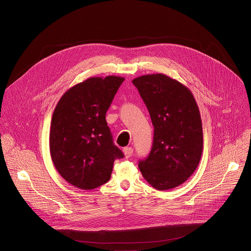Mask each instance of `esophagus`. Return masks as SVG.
<instances>
[{
    "instance_id": "34e87169",
    "label": "esophagus",
    "mask_w": 251,
    "mask_h": 251,
    "mask_svg": "<svg viewBox=\"0 0 251 251\" xmlns=\"http://www.w3.org/2000/svg\"><path fill=\"white\" fill-rule=\"evenodd\" d=\"M123 152H124V155L128 158V157H130L132 155L133 149L131 147H126V148L123 149Z\"/></svg>"
}]
</instances>
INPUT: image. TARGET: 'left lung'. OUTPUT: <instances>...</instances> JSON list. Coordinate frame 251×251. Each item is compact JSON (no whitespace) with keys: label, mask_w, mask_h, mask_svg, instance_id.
Segmentation results:
<instances>
[{"label":"left lung","mask_w":251,"mask_h":251,"mask_svg":"<svg viewBox=\"0 0 251 251\" xmlns=\"http://www.w3.org/2000/svg\"><path fill=\"white\" fill-rule=\"evenodd\" d=\"M154 127L150 155L139 162L145 180L157 190L184 183L196 171L203 151L199 107L191 91L164 74L132 80Z\"/></svg>","instance_id":"left-lung-1"}]
</instances>
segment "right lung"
<instances>
[{"label": "right lung", "instance_id": "obj_1", "mask_svg": "<svg viewBox=\"0 0 251 251\" xmlns=\"http://www.w3.org/2000/svg\"><path fill=\"white\" fill-rule=\"evenodd\" d=\"M124 79L91 76L70 88L54 109L51 158L59 175L76 188L91 190L106 183L114 159L123 157L113 145L105 114Z\"/></svg>", "mask_w": 251, "mask_h": 251}]
</instances>
